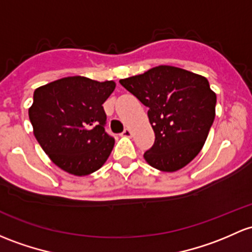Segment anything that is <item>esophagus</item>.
<instances>
[{
    "mask_svg": "<svg viewBox=\"0 0 252 252\" xmlns=\"http://www.w3.org/2000/svg\"><path fill=\"white\" fill-rule=\"evenodd\" d=\"M121 135L122 136H126V137H131V130L130 129H126V130H124Z\"/></svg>",
    "mask_w": 252,
    "mask_h": 252,
    "instance_id": "obj_1",
    "label": "esophagus"
}]
</instances>
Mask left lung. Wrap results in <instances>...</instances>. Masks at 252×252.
<instances>
[{
    "instance_id": "1",
    "label": "left lung",
    "mask_w": 252,
    "mask_h": 252,
    "mask_svg": "<svg viewBox=\"0 0 252 252\" xmlns=\"http://www.w3.org/2000/svg\"><path fill=\"white\" fill-rule=\"evenodd\" d=\"M119 83L148 107L156 141L144 158L152 168L174 173L197 157L216 115V94L208 79L159 65Z\"/></svg>"
}]
</instances>
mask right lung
Segmentation results:
<instances>
[{
    "instance_id": "obj_1",
    "label": "right lung",
    "mask_w": 252,
    "mask_h": 252,
    "mask_svg": "<svg viewBox=\"0 0 252 252\" xmlns=\"http://www.w3.org/2000/svg\"><path fill=\"white\" fill-rule=\"evenodd\" d=\"M115 81L71 76L38 87L29 108L33 135L49 159L66 173L86 176L99 170L115 146L105 131L102 104Z\"/></svg>"
}]
</instances>
